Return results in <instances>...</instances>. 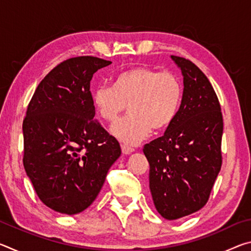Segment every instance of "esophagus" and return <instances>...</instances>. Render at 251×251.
Returning a JSON list of instances; mask_svg holds the SVG:
<instances>
[{
    "label": "esophagus",
    "mask_w": 251,
    "mask_h": 251,
    "mask_svg": "<svg viewBox=\"0 0 251 251\" xmlns=\"http://www.w3.org/2000/svg\"><path fill=\"white\" fill-rule=\"evenodd\" d=\"M134 151H135L134 148L128 146V145H125V144H123V145H122V151H123V154L128 155V154H130V152H133Z\"/></svg>",
    "instance_id": "1"
}]
</instances>
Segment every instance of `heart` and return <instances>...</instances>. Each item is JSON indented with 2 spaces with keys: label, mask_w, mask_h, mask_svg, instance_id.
Returning <instances> with one entry per match:
<instances>
[{
  "label": "heart",
  "mask_w": 251,
  "mask_h": 251,
  "mask_svg": "<svg viewBox=\"0 0 251 251\" xmlns=\"http://www.w3.org/2000/svg\"><path fill=\"white\" fill-rule=\"evenodd\" d=\"M182 85L171 71L139 66L118 74L113 86L99 85L92 93L96 113L107 123L116 122L128 105L129 115L112 127V133L128 144L142 142L151 129L166 128L181 103Z\"/></svg>",
  "instance_id": "b5f03b06"
}]
</instances>
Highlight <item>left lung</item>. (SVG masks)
<instances>
[{
  "label": "left lung",
  "instance_id": "1",
  "mask_svg": "<svg viewBox=\"0 0 251 251\" xmlns=\"http://www.w3.org/2000/svg\"><path fill=\"white\" fill-rule=\"evenodd\" d=\"M184 76L180 107L164 136L146 144L157 211L174 220L206 205L222 168L223 114L209 79L192 61L174 56Z\"/></svg>",
  "mask_w": 251,
  "mask_h": 251
}]
</instances>
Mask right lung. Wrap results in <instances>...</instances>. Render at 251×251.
<instances>
[{"instance_id":"1","label":"right lung","mask_w":251,"mask_h":251,"mask_svg":"<svg viewBox=\"0 0 251 251\" xmlns=\"http://www.w3.org/2000/svg\"><path fill=\"white\" fill-rule=\"evenodd\" d=\"M110 61L72 57L42 79L23 121V165L42 202L75 215L95 201L121 146L96 120L93 74Z\"/></svg>"}]
</instances>
